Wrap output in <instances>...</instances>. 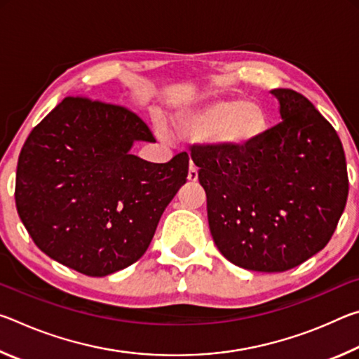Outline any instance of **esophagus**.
<instances>
[{
	"label": "esophagus",
	"instance_id": "esophagus-1",
	"mask_svg": "<svg viewBox=\"0 0 359 359\" xmlns=\"http://www.w3.org/2000/svg\"><path fill=\"white\" fill-rule=\"evenodd\" d=\"M187 179L190 182H196L198 180V169L194 166H190V169H188V174H187Z\"/></svg>",
	"mask_w": 359,
	"mask_h": 359
}]
</instances>
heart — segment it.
<instances>
[{"label":"heart","mask_w":359,"mask_h":359,"mask_svg":"<svg viewBox=\"0 0 359 359\" xmlns=\"http://www.w3.org/2000/svg\"><path fill=\"white\" fill-rule=\"evenodd\" d=\"M271 114L261 102L244 98L217 100L185 109L174 121L175 135L190 142L212 144L228 154H245L266 137Z\"/></svg>","instance_id":"heart-1"}]
</instances>
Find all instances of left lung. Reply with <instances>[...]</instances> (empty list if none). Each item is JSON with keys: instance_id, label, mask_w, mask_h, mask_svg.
Listing matches in <instances>:
<instances>
[{"instance_id": "obj_1", "label": "left lung", "mask_w": 359, "mask_h": 359, "mask_svg": "<svg viewBox=\"0 0 359 359\" xmlns=\"http://www.w3.org/2000/svg\"><path fill=\"white\" fill-rule=\"evenodd\" d=\"M271 93L282 121L253 150H191L217 248L258 272L293 269L325 248L348 196L347 163L332 125L294 90Z\"/></svg>"}]
</instances>
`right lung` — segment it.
I'll list each match as a JSON object with an SVG mask.
<instances>
[{"label":"right lung","instance_id":"add662e5","mask_svg":"<svg viewBox=\"0 0 359 359\" xmlns=\"http://www.w3.org/2000/svg\"><path fill=\"white\" fill-rule=\"evenodd\" d=\"M155 141L135 112L68 96L23 144L15 205L47 257L90 277L142 257L163 212L187 182L188 155L149 163L130 150Z\"/></svg>","mask_w":359,"mask_h":359}]
</instances>
